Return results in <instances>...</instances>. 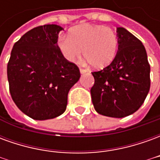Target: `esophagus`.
I'll use <instances>...</instances> for the list:
<instances>
[{
  "instance_id": "esophagus-1",
  "label": "esophagus",
  "mask_w": 160,
  "mask_h": 160,
  "mask_svg": "<svg viewBox=\"0 0 160 160\" xmlns=\"http://www.w3.org/2000/svg\"><path fill=\"white\" fill-rule=\"evenodd\" d=\"M80 73H87V70L83 69V68H80Z\"/></svg>"
}]
</instances>
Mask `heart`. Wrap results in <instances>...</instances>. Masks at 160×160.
<instances>
[{"label":"heart","mask_w":160,"mask_h":160,"mask_svg":"<svg viewBox=\"0 0 160 160\" xmlns=\"http://www.w3.org/2000/svg\"><path fill=\"white\" fill-rule=\"evenodd\" d=\"M57 45L63 57L73 62L83 56L95 68H103L110 65L118 51V37L107 26L84 24L73 27L68 37L61 36Z\"/></svg>","instance_id":"1"}]
</instances>
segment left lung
Listing matches in <instances>:
<instances>
[{"label":"left lung","mask_w":160,"mask_h":160,"mask_svg":"<svg viewBox=\"0 0 160 160\" xmlns=\"http://www.w3.org/2000/svg\"><path fill=\"white\" fill-rule=\"evenodd\" d=\"M118 50L113 62L92 72V101L98 114L122 118L144 103L150 89V65L142 42L132 33L117 27Z\"/></svg>","instance_id":"1"}]
</instances>
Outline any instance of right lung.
Wrapping results in <instances>:
<instances>
[{
	"mask_svg": "<svg viewBox=\"0 0 160 160\" xmlns=\"http://www.w3.org/2000/svg\"><path fill=\"white\" fill-rule=\"evenodd\" d=\"M62 29L57 25L38 26L12 47L8 63L9 91L17 107L34 120L62 114L70 88L80 80L78 67L63 57L57 45Z\"/></svg>",
	"mask_w": 160,
	"mask_h": 160,
	"instance_id": "right-lung-1",
	"label": "right lung"
}]
</instances>
